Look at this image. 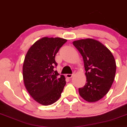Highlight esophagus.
<instances>
[{
  "label": "esophagus",
  "instance_id": "34e87169",
  "mask_svg": "<svg viewBox=\"0 0 127 127\" xmlns=\"http://www.w3.org/2000/svg\"><path fill=\"white\" fill-rule=\"evenodd\" d=\"M74 75L73 74H66V77L68 78H71L72 77V76Z\"/></svg>",
  "mask_w": 127,
  "mask_h": 127
}]
</instances>
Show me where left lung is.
Instances as JSON below:
<instances>
[{"instance_id": "1", "label": "left lung", "mask_w": 127, "mask_h": 127, "mask_svg": "<svg viewBox=\"0 0 127 127\" xmlns=\"http://www.w3.org/2000/svg\"><path fill=\"white\" fill-rule=\"evenodd\" d=\"M83 57L87 82L78 89L84 100L95 102L103 97L112 85L116 64L111 52L100 42L86 39L73 42Z\"/></svg>"}]
</instances>
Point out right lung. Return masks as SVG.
<instances>
[{
    "label": "right lung",
    "mask_w": 127,
    "mask_h": 127,
    "mask_svg": "<svg viewBox=\"0 0 127 127\" xmlns=\"http://www.w3.org/2000/svg\"><path fill=\"white\" fill-rule=\"evenodd\" d=\"M67 42L60 38L44 37L28 50L23 64L25 87L35 101L42 105H50L60 98L66 84L65 77L54 68L57 67L55 56Z\"/></svg>",
    "instance_id": "1"
}]
</instances>
